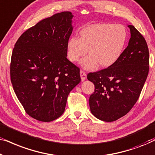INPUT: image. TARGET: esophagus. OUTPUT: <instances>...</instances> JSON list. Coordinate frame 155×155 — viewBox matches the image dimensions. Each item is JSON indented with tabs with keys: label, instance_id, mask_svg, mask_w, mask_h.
<instances>
[{
	"label": "esophagus",
	"instance_id": "34e87169",
	"mask_svg": "<svg viewBox=\"0 0 155 155\" xmlns=\"http://www.w3.org/2000/svg\"><path fill=\"white\" fill-rule=\"evenodd\" d=\"M80 77H81V80L82 81H84L85 80L86 78H87V74L84 71H80Z\"/></svg>",
	"mask_w": 155,
	"mask_h": 155
}]
</instances>
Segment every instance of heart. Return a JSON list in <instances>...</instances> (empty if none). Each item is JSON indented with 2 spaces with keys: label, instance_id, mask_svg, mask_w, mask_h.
Masks as SVG:
<instances>
[{
  "label": "heart",
  "instance_id": "heart-1",
  "mask_svg": "<svg viewBox=\"0 0 155 155\" xmlns=\"http://www.w3.org/2000/svg\"><path fill=\"white\" fill-rule=\"evenodd\" d=\"M126 41V31L121 25L94 24L82 29L79 39L70 38L67 43L68 56L72 62L81 61L84 68L92 69L98 64L107 68L115 63L122 54Z\"/></svg>",
  "mask_w": 155,
  "mask_h": 155
}]
</instances>
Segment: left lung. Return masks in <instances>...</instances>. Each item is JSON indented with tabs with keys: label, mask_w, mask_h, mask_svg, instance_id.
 <instances>
[{
	"label": "left lung",
	"mask_w": 155,
	"mask_h": 155,
	"mask_svg": "<svg viewBox=\"0 0 155 155\" xmlns=\"http://www.w3.org/2000/svg\"><path fill=\"white\" fill-rule=\"evenodd\" d=\"M128 45L117 61L107 68L90 73L94 84L89 99L95 117L107 122L128 113L138 99L149 73V50L143 36L133 25Z\"/></svg>",
	"instance_id": "8db88e82"
}]
</instances>
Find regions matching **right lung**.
Wrapping results in <instances>:
<instances>
[{"label":"right lung","instance_id":"add662e5","mask_svg":"<svg viewBox=\"0 0 155 155\" xmlns=\"http://www.w3.org/2000/svg\"><path fill=\"white\" fill-rule=\"evenodd\" d=\"M73 17L66 11L41 20L20 36L12 51V87L26 113L40 121L60 117L69 93L81 81L80 68L67 58Z\"/></svg>","mask_w":155,"mask_h":155}]
</instances>
